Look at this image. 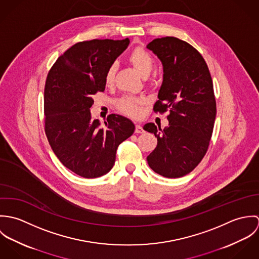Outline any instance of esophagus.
<instances>
[{
    "label": "esophagus",
    "instance_id": "34e87169",
    "mask_svg": "<svg viewBox=\"0 0 259 259\" xmlns=\"http://www.w3.org/2000/svg\"><path fill=\"white\" fill-rule=\"evenodd\" d=\"M145 131H144V128H143V126L141 125V124H137L136 125V133L137 134H143Z\"/></svg>",
    "mask_w": 259,
    "mask_h": 259
}]
</instances>
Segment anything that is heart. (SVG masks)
Masks as SVG:
<instances>
[{"instance_id":"obj_1","label":"heart","mask_w":259,"mask_h":259,"mask_svg":"<svg viewBox=\"0 0 259 259\" xmlns=\"http://www.w3.org/2000/svg\"><path fill=\"white\" fill-rule=\"evenodd\" d=\"M128 62L137 70V72L143 77H148L154 67L153 57L147 50L143 48H136L128 56ZM116 72L115 64H111L105 73V83L111 85L114 81V75ZM144 104L143 100L136 99L131 96H124L116 101V109L120 112L130 115L132 117H137L141 113V107Z\"/></svg>"}]
</instances>
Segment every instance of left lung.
Returning a JSON list of instances; mask_svg holds the SVG:
<instances>
[{
	"instance_id": "1",
	"label": "left lung",
	"mask_w": 259,
	"mask_h": 259,
	"mask_svg": "<svg viewBox=\"0 0 259 259\" xmlns=\"http://www.w3.org/2000/svg\"><path fill=\"white\" fill-rule=\"evenodd\" d=\"M147 48L163 66L153 111H169L164 130L151 122L144 126L157 139L156 148L147 159L154 172L177 179L192 171L207 151L217 115L213 83L202 56L185 40L160 37Z\"/></svg>"
}]
</instances>
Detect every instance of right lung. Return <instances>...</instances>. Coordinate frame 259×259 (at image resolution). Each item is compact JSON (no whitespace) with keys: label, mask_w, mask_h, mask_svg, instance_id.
Wrapping results in <instances>:
<instances>
[{"label":"right lung","mask_w":259,"mask_h":259,"mask_svg":"<svg viewBox=\"0 0 259 259\" xmlns=\"http://www.w3.org/2000/svg\"><path fill=\"white\" fill-rule=\"evenodd\" d=\"M128 44V38L76 42L58 58L47 76L46 136L60 161L81 178L108 174L118 146L135 132L132 120L114 113L100 127V120H93L90 111L94 95L105 91L108 67Z\"/></svg>","instance_id":"right-lung-1"}]
</instances>
